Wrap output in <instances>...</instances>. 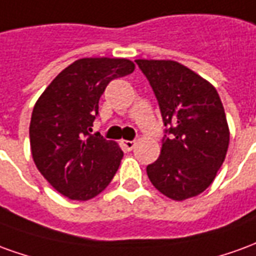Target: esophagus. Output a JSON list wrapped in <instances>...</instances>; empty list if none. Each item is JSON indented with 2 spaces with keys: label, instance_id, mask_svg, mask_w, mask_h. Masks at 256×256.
<instances>
[{
  "label": "esophagus",
  "instance_id": "34e87169",
  "mask_svg": "<svg viewBox=\"0 0 256 256\" xmlns=\"http://www.w3.org/2000/svg\"><path fill=\"white\" fill-rule=\"evenodd\" d=\"M121 144H122L124 150H126V152H131L132 148H134V146H135V140H122Z\"/></svg>",
  "mask_w": 256,
  "mask_h": 256
}]
</instances>
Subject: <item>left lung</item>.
<instances>
[{"label":"left lung","mask_w":256,"mask_h":256,"mask_svg":"<svg viewBox=\"0 0 256 256\" xmlns=\"http://www.w3.org/2000/svg\"><path fill=\"white\" fill-rule=\"evenodd\" d=\"M135 62L157 98L166 125L160 157L146 168L148 179L172 200L200 194L216 176L229 146L218 92L178 62Z\"/></svg>","instance_id":"obj_1"}]
</instances>
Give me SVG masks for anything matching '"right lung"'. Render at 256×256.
Instances as JSON below:
<instances>
[{"instance_id": "obj_1", "label": "right lung", "mask_w": 256, "mask_h": 256, "mask_svg": "<svg viewBox=\"0 0 256 256\" xmlns=\"http://www.w3.org/2000/svg\"><path fill=\"white\" fill-rule=\"evenodd\" d=\"M134 68L128 59L76 60L58 74L34 106L30 121L34 162L52 188L70 200L98 196L118 170L124 156L118 144L90 132L108 82Z\"/></svg>"}]
</instances>
